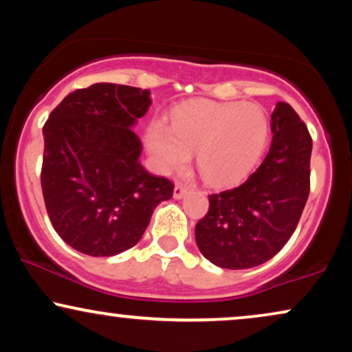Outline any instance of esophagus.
Here are the masks:
<instances>
[{"mask_svg": "<svg viewBox=\"0 0 352 352\" xmlns=\"http://www.w3.org/2000/svg\"><path fill=\"white\" fill-rule=\"evenodd\" d=\"M191 191L190 186H186L184 184H177L175 188H173V198L175 199H182L184 197H186Z\"/></svg>", "mask_w": 352, "mask_h": 352, "instance_id": "esophagus-1", "label": "esophagus"}]
</instances>
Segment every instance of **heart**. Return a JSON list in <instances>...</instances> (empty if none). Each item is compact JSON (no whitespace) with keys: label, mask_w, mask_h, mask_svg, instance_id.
<instances>
[{"label":"heart","mask_w":352,"mask_h":352,"mask_svg":"<svg viewBox=\"0 0 352 352\" xmlns=\"http://www.w3.org/2000/svg\"><path fill=\"white\" fill-rule=\"evenodd\" d=\"M268 133V118L260 105L195 102L177 110L172 124L154 120L146 144L159 170H184L198 153L203 179L211 185H229L256 166Z\"/></svg>","instance_id":"obj_1"}]
</instances>
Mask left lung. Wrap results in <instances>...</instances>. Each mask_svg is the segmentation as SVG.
Masks as SVG:
<instances>
[{
	"instance_id": "1",
	"label": "left lung",
	"mask_w": 352,
	"mask_h": 352,
	"mask_svg": "<svg viewBox=\"0 0 352 352\" xmlns=\"http://www.w3.org/2000/svg\"><path fill=\"white\" fill-rule=\"evenodd\" d=\"M270 153L242 185L209 195V211L195 228L206 260L248 270L268 261L297 228L310 191L312 138L286 102L271 113Z\"/></svg>"
}]
</instances>
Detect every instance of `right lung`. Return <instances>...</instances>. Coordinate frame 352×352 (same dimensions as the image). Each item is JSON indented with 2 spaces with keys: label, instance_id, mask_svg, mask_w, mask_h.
Here are the masks:
<instances>
[{
  "label": "right lung",
  "instance_id": "right-lung-1",
  "mask_svg": "<svg viewBox=\"0 0 352 352\" xmlns=\"http://www.w3.org/2000/svg\"><path fill=\"white\" fill-rule=\"evenodd\" d=\"M151 105L148 89L99 82L66 96L43 126L42 191L56 234L89 256L135 247L153 211L172 198L168 179L141 166L131 130Z\"/></svg>",
  "mask_w": 352,
  "mask_h": 352
}]
</instances>
